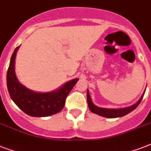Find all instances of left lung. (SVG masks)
<instances>
[{
	"mask_svg": "<svg viewBox=\"0 0 151 151\" xmlns=\"http://www.w3.org/2000/svg\"><path fill=\"white\" fill-rule=\"evenodd\" d=\"M143 96H144V93H143V96H142L140 99H139V100L136 104H134V105L131 106H129V107L122 108V109H105V108L98 107L96 106H95L92 102V99H91V97H90L88 90L87 91V101L88 107H89L90 110H91L92 113H95V114H96L101 115V116H103V117H108V118H114V117L124 116V115L128 114L129 113L132 112V110H135V109L138 106L139 104L140 103L141 101H142Z\"/></svg>",
	"mask_w": 151,
	"mask_h": 151,
	"instance_id": "8db88e82",
	"label": "left lung"
}]
</instances>
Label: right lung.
Masks as SVG:
<instances>
[{"label":"right lung","mask_w":151,"mask_h":151,"mask_svg":"<svg viewBox=\"0 0 151 151\" xmlns=\"http://www.w3.org/2000/svg\"><path fill=\"white\" fill-rule=\"evenodd\" d=\"M19 47L14 50L7 72V86L11 98L23 112L32 117H47L61 111L66 97L79 79L70 81L52 92L39 93L28 89L19 82L15 73V55Z\"/></svg>","instance_id":"1"}]
</instances>
